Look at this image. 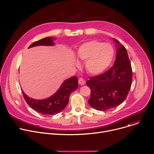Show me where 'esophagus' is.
<instances>
[{
    "label": "esophagus",
    "instance_id": "obj_1",
    "mask_svg": "<svg viewBox=\"0 0 154 154\" xmlns=\"http://www.w3.org/2000/svg\"><path fill=\"white\" fill-rule=\"evenodd\" d=\"M85 83H86V82H85V80L84 79H82V78H80V79H79V83L80 85H84L85 84Z\"/></svg>",
    "mask_w": 154,
    "mask_h": 154
}]
</instances>
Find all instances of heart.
Listing matches in <instances>:
<instances>
[{
	"instance_id": "heart-1",
	"label": "heart",
	"mask_w": 154,
	"mask_h": 154,
	"mask_svg": "<svg viewBox=\"0 0 154 154\" xmlns=\"http://www.w3.org/2000/svg\"><path fill=\"white\" fill-rule=\"evenodd\" d=\"M114 49L109 43L97 40L87 41L77 50L79 59L86 61L85 68L91 74L97 75L105 71L112 63L114 57ZM75 64L79 65L77 61Z\"/></svg>"
}]
</instances>
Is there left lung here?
I'll return each mask as SVG.
<instances>
[{
    "label": "left lung",
    "mask_w": 154,
    "mask_h": 154,
    "mask_svg": "<svg viewBox=\"0 0 154 154\" xmlns=\"http://www.w3.org/2000/svg\"><path fill=\"white\" fill-rule=\"evenodd\" d=\"M116 56L113 66L86 82L91 89L88 103L93 108L105 111L119 106L126 99L132 81V71L124 46L116 39Z\"/></svg>",
    "instance_id": "8db88e82"
}]
</instances>
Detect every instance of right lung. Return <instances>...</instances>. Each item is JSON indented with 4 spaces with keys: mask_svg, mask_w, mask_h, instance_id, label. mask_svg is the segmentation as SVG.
<instances>
[{
    "mask_svg": "<svg viewBox=\"0 0 154 154\" xmlns=\"http://www.w3.org/2000/svg\"><path fill=\"white\" fill-rule=\"evenodd\" d=\"M56 38L50 36L34 42L29 47L31 48L39 46H53ZM78 88V79L76 76L65 80L58 90L51 96L44 99H34L26 95L23 91L24 97L27 104L34 110L42 115H54L61 112L66 106L70 94Z\"/></svg>",
    "mask_w": 154,
    "mask_h": 154,
    "instance_id": "1",
    "label": "right lung"
}]
</instances>
